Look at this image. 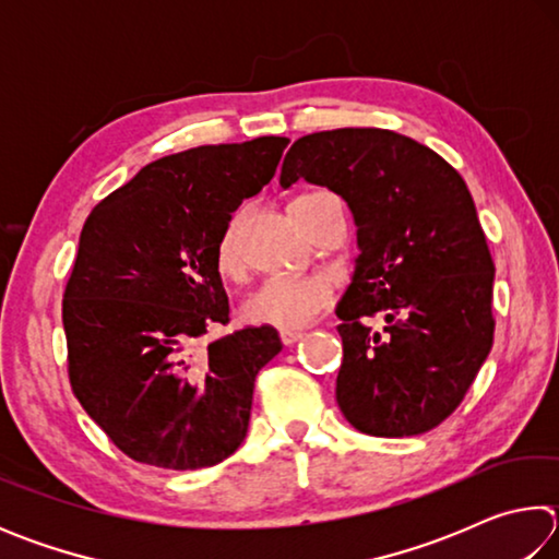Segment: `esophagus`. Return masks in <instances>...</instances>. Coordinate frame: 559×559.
Wrapping results in <instances>:
<instances>
[{"instance_id":"34e87169","label":"esophagus","mask_w":559,"mask_h":559,"mask_svg":"<svg viewBox=\"0 0 559 559\" xmlns=\"http://www.w3.org/2000/svg\"><path fill=\"white\" fill-rule=\"evenodd\" d=\"M302 335H306V333H302V330H281V333H278L281 343L286 345V347L293 345V343H298V340H300Z\"/></svg>"}]
</instances>
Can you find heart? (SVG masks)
Listing matches in <instances>:
<instances>
[{
    "label": "heart",
    "instance_id": "b5f03b06",
    "mask_svg": "<svg viewBox=\"0 0 559 559\" xmlns=\"http://www.w3.org/2000/svg\"><path fill=\"white\" fill-rule=\"evenodd\" d=\"M328 197V192L300 194L290 202V214L296 216L302 206ZM241 222L243 212H234L214 246V266L226 278H239L243 271L241 257ZM302 229V219H296ZM333 302V286L323 276H273L243 300L246 320L257 325H271L281 330H298L313 323Z\"/></svg>",
    "mask_w": 559,
    "mask_h": 559
}]
</instances>
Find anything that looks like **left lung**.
I'll use <instances>...</instances> for the list:
<instances>
[{
    "mask_svg": "<svg viewBox=\"0 0 559 559\" xmlns=\"http://www.w3.org/2000/svg\"><path fill=\"white\" fill-rule=\"evenodd\" d=\"M298 179L333 189L357 224L355 276L335 310L340 412L370 437L439 427L471 390L496 330V266L466 182L431 147L380 128L296 140L281 185Z\"/></svg>",
    "mask_w": 559,
    "mask_h": 559,
    "instance_id": "1",
    "label": "left lung"
}]
</instances>
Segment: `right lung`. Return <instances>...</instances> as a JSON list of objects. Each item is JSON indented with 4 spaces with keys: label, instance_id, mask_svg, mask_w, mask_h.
<instances>
[{
    "label": "right lung",
    "instance_id": "1",
    "mask_svg": "<svg viewBox=\"0 0 559 559\" xmlns=\"http://www.w3.org/2000/svg\"><path fill=\"white\" fill-rule=\"evenodd\" d=\"M288 138L167 155L93 206L63 290L75 400L116 447L169 471L216 466L249 429L253 382L276 328L229 323L214 246L271 182Z\"/></svg>",
    "mask_w": 559,
    "mask_h": 559
}]
</instances>
